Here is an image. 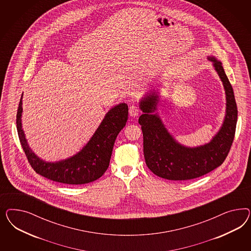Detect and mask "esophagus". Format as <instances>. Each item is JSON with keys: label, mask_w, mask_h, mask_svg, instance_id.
<instances>
[{"label": "esophagus", "mask_w": 251, "mask_h": 251, "mask_svg": "<svg viewBox=\"0 0 251 251\" xmlns=\"http://www.w3.org/2000/svg\"><path fill=\"white\" fill-rule=\"evenodd\" d=\"M141 110L139 108V106L132 105L129 107V113L130 117H137L138 115L140 114Z\"/></svg>", "instance_id": "esophagus-1"}]
</instances>
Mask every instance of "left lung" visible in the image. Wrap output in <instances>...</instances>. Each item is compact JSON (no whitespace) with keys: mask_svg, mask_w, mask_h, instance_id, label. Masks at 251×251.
<instances>
[{"mask_svg":"<svg viewBox=\"0 0 251 251\" xmlns=\"http://www.w3.org/2000/svg\"><path fill=\"white\" fill-rule=\"evenodd\" d=\"M226 94V115L219 132L205 145L188 148L177 144L167 132L157 115V96L153 93L141 101L145 114L139 118L144 135L145 163L154 175L169 180H188L205 175L226 158L236 133L237 106L233 87L220 61L210 57Z\"/></svg>","mask_w":251,"mask_h":251,"instance_id":"obj_1","label":"left lung"}]
</instances>
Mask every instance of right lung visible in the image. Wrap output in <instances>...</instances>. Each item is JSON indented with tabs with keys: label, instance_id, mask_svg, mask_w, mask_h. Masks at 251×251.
<instances>
[{
	"label": "right lung",
	"instance_id": "obj_1",
	"mask_svg": "<svg viewBox=\"0 0 251 251\" xmlns=\"http://www.w3.org/2000/svg\"><path fill=\"white\" fill-rule=\"evenodd\" d=\"M21 114L22 98L16 114L17 132L25 156L36 173L55 182L81 185L97 180L106 172L115 140L128 120V106L122 103L111 108L81 152L56 163L44 162L31 151L22 129Z\"/></svg>",
	"mask_w": 251,
	"mask_h": 251
}]
</instances>
